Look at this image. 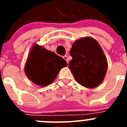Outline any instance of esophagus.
<instances>
[{
    "instance_id": "esophagus-1",
    "label": "esophagus",
    "mask_w": 127,
    "mask_h": 127,
    "mask_svg": "<svg viewBox=\"0 0 127 127\" xmlns=\"http://www.w3.org/2000/svg\"><path fill=\"white\" fill-rule=\"evenodd\" d=\"M63 58H64V59L65 60L66 62H67V64H68V63H69V61H68V58H67V56H63Z\"/></svg>"
}]
</instances>
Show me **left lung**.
Masks as SVG:
<instances>
[{"instance_id":"8db88e82","label":"left lung","mask_w":127,"mask_h":127,"mask_svg":"<svg viewBox=\"0 0 127 127\" xmlns=\"http://www.w3.org/2000/svg\"><path fill=\"white\" fill-rule=\"evenodd\" d=\"M69 64L74 79L86 88H94L101 83L107 69V59L96 40L84 37L73 44Z\"/></svg>"}]
</instances>
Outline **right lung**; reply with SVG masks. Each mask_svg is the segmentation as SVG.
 Here are the masks:
<instances>
[{"label":"right lung","mask_w":127,"mask_h":127,"mask_svg":"<svg viewBox=\"0 0 127 127\" xmlns=\"http://www.w3.org/2000/svg\"><path fill=\"white\" fill-rule=\"evenodd\" d=\"M67 65L64 58L36 44L29 54L25 72L33 83L47 86L55 80L60 69Z\"/></svg>","instance_id":"add662e5"}]
</instances>
